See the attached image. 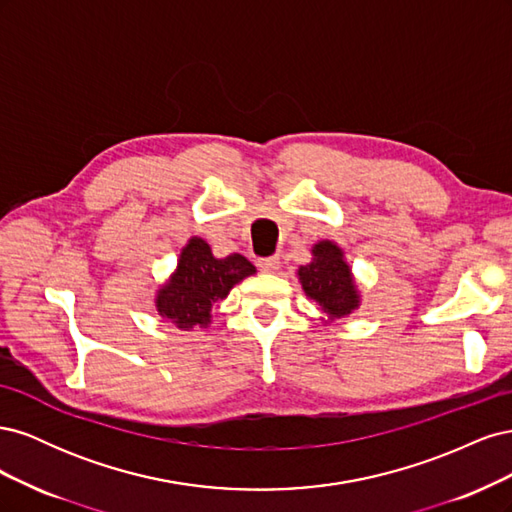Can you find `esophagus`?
<instances>
[{"instance_id": "34e87169", "label": "esophagus", "mask_w": 512, "mask_h": 512, "mask_svg": "<svg viewBox=\"0 0 512 512\" xmlns=\"http://www.w3.org/2000/svg\"><path fill=\"white\" fill-rule=\"evenodd\" d=\"M258 269H260L262 273H275L277 269H280V258H277V256L260 258V260H258Z\"/></svg>"}]
</instances>
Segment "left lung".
Returning a JSON list of instances; mask_svg holds the SVG:
<instances>
[{
  "instance_id": "obj_1",
  "label": "left lung",
  "mask_w": 512,
  "mask_h": 512,
  "mask_svg": "<svg viewBox=\"0 0 512 512\" xmlns=\"http://www.w3.org/2000/svg\"><path fill=\"white\" fill-rule=\"evenodd\" d=\"M305 294L322 309L324 324L350 316L361 305V292L354 282L344 250L324 239L312 247V262L297 269Z\"/></svg>"
}]
</instances>
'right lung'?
<instances>
[{"instance_id": "add662e5", "label": "right lung", "mask_w": 512, "mask_h": 512, "mask_svg": "<svg viewBox=\"0 0 512 512\" xmlns=\"http://www.w3.org/2000/svg\"><path fill=\"white\" fill-rule=\"evenodd\" d=\"M256 273L241 254L215 258L205 239L192 237L179 254L177 269L156 292V309L181 331L207 329L213 305L224 301L235 284Z\"/></svg>"}]
</instances>
